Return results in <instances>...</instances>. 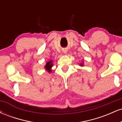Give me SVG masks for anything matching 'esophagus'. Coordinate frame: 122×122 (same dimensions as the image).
Segmentation results:
<instances>
[{
    "label": "esophagus",
    "instance_id": "34e87169",
    "mask_svg": "<svg viewBox=\"0 0 122 122\" xmlns=\"http://www.w3.org/2000/svg\"><path fill=\"white\" fill-rule=\"evenodd\" d=\"M64 53H66V51H64Z\"/></svg>",
    "mask_w": 122,
    "mask_h": 122
}]
</instances>
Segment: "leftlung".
<instances>
[{"instance_id":"1","label":"left lung","mask_w":122,"mask_h":122,"mask_svg":"<svg viewBox=\"0 0 122 122\" xmlns=\"http://www.w3.org/2000/svg\"><path fill=\"white\" fill-rule=\"evenodd\" d=\"M80 66H83V64H80Z\"/></svg>"}]
</instances>
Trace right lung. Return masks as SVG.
Segmentation results:
<instances>
[{
    "label": "right lung",
    "mask_w": 122,
    "mask_h": 122,
    "mask_svg": "<svg viewBox=\"0 0 122 122\" xmlns=\"http://www.w3.org/2000/svg\"><path fill=\"white\" fill-rule=\"evenodd\" d=\"M53 66V64H52V61H49V62H47L46 63V64L45 65V69L46 70L47 72H49V73H50L51 72V68H52Z\"/></svg>",
    "instance_id": "right-lung-1"
}]
</instances>
